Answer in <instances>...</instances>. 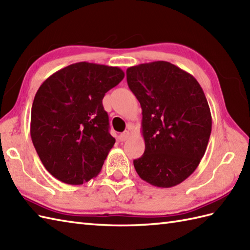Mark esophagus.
Returning a JSON list of instances; mask_svg holds the SVG:
<instances>
[{
	"instance_id": "obj_1",
	"label": "esophagus",
	"mask_w": 250,
	"mask_h": 250,
	"mask_svg": "<svg viewBox=\"0 0 250 250\" xmlns=\"http://www.w3.org/2000/svg\"><path fill=\"white\" fill-rule=\"evenodd\" d=\"M130 135H131L130 131H125L124 133H121V134L119 135V140H120L121 142H125V141H126V140L129 139Z\"/></svg>"
}]
</instances>
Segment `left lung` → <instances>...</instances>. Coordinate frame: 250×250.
Listing matches in <instances>:
<instances>
[{
    "label": "left lung",
    "mask_w": 250,
    "mask_h": 250,
    "mask_svg": "<svg viewBox=\"0 0 250 250\" xmlns=\"http://www.w3.org/2000/svg\"><path fill=\"white\" fill-rule=\"evenodd\" d=\"M129 88L142 107L145 151L133 161L140 177L174 187L198 167L211 132L210 109L198 81L167 61L126 70Z\"/></svg>",
    "instance_id": "1"
}]
</instances>
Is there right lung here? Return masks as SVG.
Listing matches in <instances>:
<instances>
[{"mask_svg": "<svg viewBox=\"0 0 250 250\" xmlns=\"http://www.w3.org/2000/svg\"><path fill=\"white\" fill-rule=\"evenodd\" d=\"M125 77L117 66L68 65L37 90L31 109V139L52 176L68 185L95 177L115 144L102 100Z\"/></svg>", "mask_w": 250, "mask_h": 250, "instance_id": "right-lung-1", "label": "right lung"}]
</instances>
